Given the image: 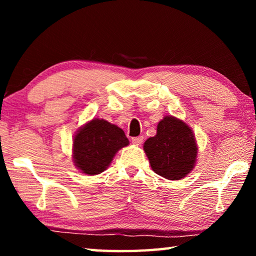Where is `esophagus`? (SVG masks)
Returning a JSON list of instances; mask_svg holds the SVG:
<instances>
[{
  "label": "esophagus",
  "mask_w": 256,
  "mask_h": 256,
  "mask_svg": "<svg viewBox=\"0 0 256 256\" xmlns=\"http://www.w3.org/2000/svg\"><path fill=\"white\" fill-rule=\"evenodd\" d=\"M132 142L134 144H141L144 142V136H134L132 138Z\"/></svg>",
  "instance_id": "obj_1"
}]
</instances>
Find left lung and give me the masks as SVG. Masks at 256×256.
<instances>
[{"mask_svg": "<svg viewBox=\"0 0 256 256\" xmlns=\"http://www.w3.org/2000/svg\"><path fill=\"white\" fill-rule=\"evenodd\" d=\"M144 150L156 174L176 180L188 175L196 162L198 146L192 130L183 120L164 116L157 134L144 142Z\"/></svg>", "mask_w": 256, "mask_h": 256, "instance_id": "left-lung-1", "label": "left lung"}]
</instances>
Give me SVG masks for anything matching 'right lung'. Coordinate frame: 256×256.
Here are the masks:
<instances>
[{
	"instance_id": "add662e5",
	"label": "right lung",
	"mask_w": 256,
	"mask_h": 256,
	"mask_svg": "<svg viewBox=\"0 0 256 256\" xmlns=\"http://www.w3.org/2000/svg\"><path fill=\"white\" fill-rule=\"evenodd\" d=\"M126 146L128 138L122 128L94 118L84 125L73 138V162L86 175L100 174L116 152Z\"/></svg>"
}]
</instances>
